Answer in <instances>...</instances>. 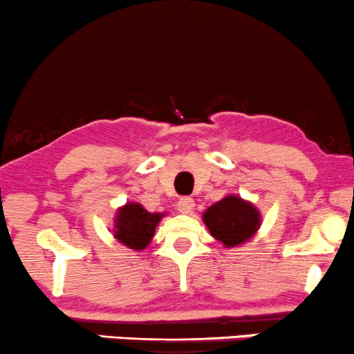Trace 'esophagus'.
<instances>
[{"label":"esophagus","mask_w":354,"mask_h":354,"mask_svg":"<svg viewBox=\"0 0 354 354\" xmlns=\"http://www.w3.org/2000/svg\"><path fill=\"white\" fill-rule=\"evenodd\" d=\"M194 207H195V203H194V200L191 197H183L178 202V211H179V213H183V214L192 213Z\"/></svg>","instance_id":"1"}]
</instances>
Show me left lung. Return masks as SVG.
<instances>
[{"mask_svg":"<svg viewBox=\"0 0 354 354\" xmlns=\"http://www.w3.org/2000/svg\"><path fill=\"white\" fill-rule=\"evenodd\" d=\"M202 219L209 234L224 248L246 243L257 234L262 224L259 209L239 195H227L211 205Z\"/></svg>","mask_w":354,"mask_h":354,"instance_id":"obj_1","label":"left lung"}]
</instances>
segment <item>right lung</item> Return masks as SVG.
I'll list each match as a JSON object with an SVG mask.
<instances>
[{
    "mask_svg": "<svg viewBox=\"0 0 354 354\" xmlns=\"http://www.w3.org/2000/svg\"><path fill=\"white\" fill-rule=\"evenodd\" d=\"M165 213H149L141 203L129 202L120 207L114 218V239L130 250L141 251L151 243L157 224Z\"/></svg>",
    "mask_w": 354,
    "mask_h": 354,
    "instance_id": "1",
    "label": "right lung"
}]
</instances>
